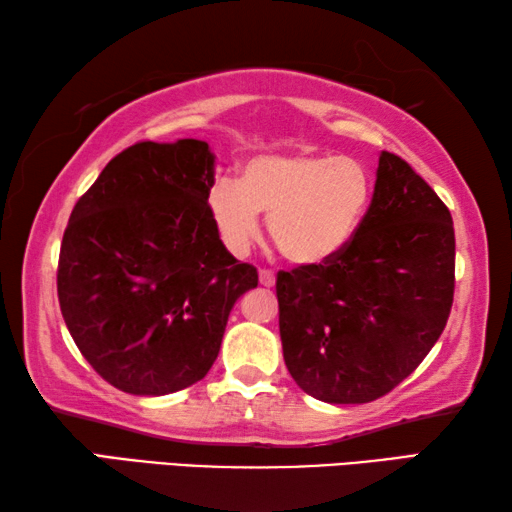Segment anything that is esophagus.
<instances>
[{"label": "esophagus", "mask_w": 512, "mask_h": 512, "mask_svg": "<svg viewBox=\"0 0 512 512\" xmlns=\"http://www.w3.org/2000/svg\"><path fill=\"white\" fill-rule=\"evenodd\" d=\"M258 281H261V286L270 288V286H274L276 276H274V272H272V270H261V272H258Z\"/></svg>", "instance_id": "34e87169"}]
</instances>
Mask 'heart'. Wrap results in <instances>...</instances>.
Wrapping results in <instances>:
<instances>
[{"mask_svg": "<svg viewBox=\"0 0 512 512\" xmlns=\"http://www.w3.org/2000/svg\"><path fill=\"white\" fill-rule=\"evenodd\" d=\"M363 165L329 154H263L251 158L240 183L220 179L208 195L213 224L233 256L261 236V217L288 261L317 265L347 245L370 201Z\"/></svg>", "mask_w": 512, "mask_h": 512, "instance_id": "b5f03b06", "label": "heart"}]
</instances>
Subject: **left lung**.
Segmentation results:
<instances>
[{
  "label": "left lung",
  "instance_id": "obj_1",
  "mask_svg": "<svg viewBox=\"0 0 512 512\" xmlns=\"http://www.w3.org/2000/svg\"><path fill=\"white\" fill-rule=\"evenodd\" d=\"M451 213L404 158L383 152L370 208L329 261L276 274L283 358L306 395L367 404L415 372L454 304Z\"/></svg>",
  "mask_w": 512,
  "mask_h": 512
}]
</instances>
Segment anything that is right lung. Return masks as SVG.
I'll return each instance as SVG.
<instances>
[{
    "mask_svg": "<svg viewBox=\"0 0 512 512\" xmlns=\"http://www.w3.org/2000/svg\"><path fill=\"white\" fill-rule=\"evenodd\" d=\"M208 142H136L72 208L58 256L63 320L83 358L129 395L204 379L233 304L258 286L222 245L208 208Z\"/></svg>",
    "mask_w": 512,
    "mask_h": 512,
    "instance_id": "add662e5",
    "label": "right lung"
}]
</instances>
